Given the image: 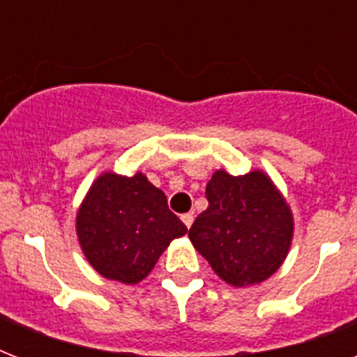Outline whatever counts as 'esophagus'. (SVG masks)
Here are the masks:
<instances>
[{"mask_svg":"<svg viewBox=\"0 0 357 357\" xmlns=\"http://www.w3.org/2000/svg\"><path fill=\"white\" fill-rule=\"evenodd\" d=\"M181 220H183V224L187 228H190L192 222H195V215H192V213H185V215H181Z\"/></svg>","mask_w":357,"mask_h":357,"instance_id":"34e87169","label":"esophagus"}]
</instances>
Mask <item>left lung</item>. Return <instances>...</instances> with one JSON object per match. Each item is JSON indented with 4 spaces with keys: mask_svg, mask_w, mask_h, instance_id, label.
<instances>
[{
    "mask_svg": "<svg viewBox=\"0 0 357 357\" xmlns=\"http://www.w3.org/2000/svg\"><path fill=\"white\" fill-rule=\"evenodd\" d=\"M206 196L209 206L189 229L192 246L234 287L265 282L293 241V213L282 192L261 170L244 176L217 170Z\"/></svg>",
    "mask_w": 357,
    "mask_h": 357,
    "instance_id": "obj_1",
    "label": "left lung"
}]
</instances>
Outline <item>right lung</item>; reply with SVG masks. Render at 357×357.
I'll return each mask as SVG.
<instances>
[{"instance_id": "right-lung-1", "label": "right lung", "mask_w": 357, "mask_h": 357, "mask_svg": "<svg viewBox=\"0 0 357 357\" xmlns=\"http://www.w3.org/2000/svg\"><path fill=\"white\" fill-rule=\"evenodd\" d=\"M75 231L98 274L135 285L150 274L174 238L187 234V226L142 172L133 178L103 172L81 202Z\"/></svg>"}]
</instances>
